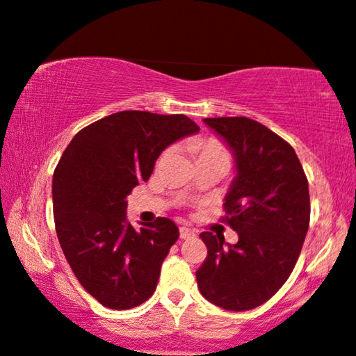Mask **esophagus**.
I'll list each match as a JSON object with an SVG mask.
<instances>
[{
	"label": "esophagus",
	"mask_w": 356,
	"mask_h": 356,
	"mask_svg": "<svg viewBox=\"0 0 356 356\" xmlns=\"http://www.w3.org/2000/svg\"><path fill=\"white\" fill-rule=\"evenodd\" d=\"M179 236H181V239H191L195 236V231H192L191 227H181L179 229Z\"/></svg>",
	"instance_id": "obj_1"
}]
</instances>
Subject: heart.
Returning <instances> with one entry per match:
<instances>
[{
	"label": "heart",
	"mask_w": 356,
	"mask_h": 356,
	"mask_svg": "<svg viewBox=\"0 0 356 356\" xmlns=\"http://www.w3.org/2000/svg\"><path fill=\"white\" fill-rule=\"evenodd\" d=\"M198 158H208V156H220V158L229 159V153L225 148V145L216 138H208L202 143H198Z\"/></svg>",
	"instance_id": "1"
}]
</instances>
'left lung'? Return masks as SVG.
<instances>
[{
	"mask_svg": "<svg viewBox=\"0 0 356 356\" xmlns=\"http://www.w3.org/2000/svg\"><path fill=\"white\" fill-rule=\"evenodd\" d=\"M236 156L221 221L239 236L200 234L208 254L197 270L205 300L226 311L254 309L285 285L309 227L307 177L293 146L248 117L203 118Z\"/></svg>",
	"mask_w": 356,
	"mask_h": 356,
	"instance_id": "left-lung-1",
	"label": "left lung"
}]
</instances>
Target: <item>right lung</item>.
<instances>
[{
  "label": "right lung",
  "mask_w": 356,
  "mask_h": 356,
  "mask_svg": "<svg viewBox=\"0 0 356 356\" xmlns=\"http://www.w3.org/2000/svg\"><path fill=\"white\" fill-rule=\"evenodd\" d=\"M198 130L182 113L122 111L79 130L61 154L51 184L56 236L78 282L108 309L151 298L179 238L168 218L136 231L125 198L148 181L164 148Z\"/></svg>",
  "instance_id": "obj_1"
}]
</instances>
